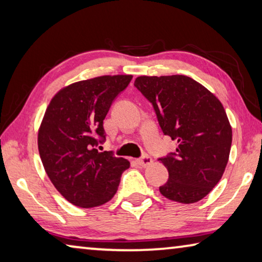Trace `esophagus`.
Masks as SVG:
<instances>
[{"mask_svg":"<svg viewBox=\"0 0 262 262\" xmlns=\"http://www.w3.org/2000/svg\"><path fill=\"white\" fill-rule=\"evenodd\" d=\"M136 163L139 164V165L145 167V166H149L150 164H152V158L148 156V155H144V156H142L141 158L136 159Z\"/></svg>","mask_w":262,"mask_h":262,"instance_id":"34e87169","label":"esophagus"}]
</instances>
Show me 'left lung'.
Returning a JSON list of instances; mask_svg holds the SVG:
<instances>
[{
	"mask_svg": "<svg viewBox=\"0 0 262 262\" xmlns=\"http://www.w3.org/2000/svg\"><path fill=\"white\" fill-rule=\"evenodd\" d=\"M135 88L150 103L164 135L178 142L176 152L158 158L168 171L159 192L180 203L200 201L224 173L232 129L221 101L184 75L140 76Z\"/></svg>",
	"mask_w": 262,
	"mask_h": 262,
	"instance_id": "obj_1",
	"label": "left lung"
}]
</instances>
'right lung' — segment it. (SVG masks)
Returning a JSON list of instances; mask_svg holds the SVG:
<instances>
[{
    "mask_svg": "<svg viewBox=\"0 0 262 262\" xmlns=\"http://www.w3.org/2000/svg\"><path fill=\"white\" fill-rule=\"evenodd\" d=\"M132 78L115 75L70 84L53 97L43 115L38 133L42 165L54 187L75 206L110 201L130 165L97 147L106 140L103 121L111 105Z\"/></svg>",
    "mask_w": 262,
    "mask_h": 262,
    "instance_id": "1",
    "label": "right lung"
}]
</instances>
